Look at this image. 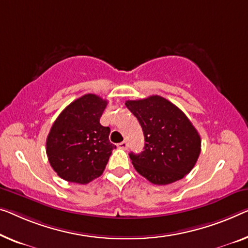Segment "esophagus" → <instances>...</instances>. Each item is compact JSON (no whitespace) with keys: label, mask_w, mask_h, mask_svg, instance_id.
Wrapping results in <instances>:
<instances>
[{"label":"esophagus","mask_w":248,"mask_h":248,"mask_svg":"<svg viewBox=\"0 0 248 248\" xmlns=\"http://www.w3.org/2000/svg\"><path fill=\"white\" fill-rule=\"evenodd\" d=\"M118 148H121V149H127V148H128V142L125 141V140H124L123 142L118 143Z\"/></svg>","instance_id":"obj_1"}]
</instances>
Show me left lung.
<instances>
[{
  "label": "left lung",
  "mask_w": 248,
  "mask_h": 248,
  "mask_svg": "<svg viewBox=\"0 0 248 248\" xmlns=\"http://www.w3.org/2000/svg\"><path fill=\"white\" fill-rule=\"evenodd\" d=\"M145 136L140 154H129L140 175L155 185H168L189 173L201 154L198 131L182 110L160 95L125 101Z\"/></svg>",
  "instance_id": "1"
}]
</instances>
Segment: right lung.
I'll use <instances>...</instances> for the list:
<instances>
[{"label":"right lung","mask_w":248,"mask_h":248,"mask_svg":"<svg viewBox=\"0 0 248 248\" xmlns=\"http://www.w3.org/2000/svg\"><path fill=\"white\" fill-rule=\"evenodd\" d=\"M107 100L88 93L66 107L46 138V155L53 170L70 183L88 184L102 175L116 146L109 141L110 128L100 117Z\"/></svg>","instance_id":"right-lung-1"}]
</instances>
